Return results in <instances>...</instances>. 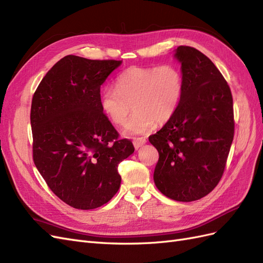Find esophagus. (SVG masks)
<instances>
[{"label":"esophagus","mask_w":263,"mask_h":263,"mask_svg":"<svg viewBox=\"0 0 263 263\" xmlns=\"http://www.w3.org/2000/svg\"><path fill=\"white\" fill-rule=\"evenodd\" d=\"M146 142H147V139H146V138H144V137H138V138H134L133 144H134L135 148L138 149V148L141 147L142 145H145Z\"/></svg>","instance_id":"34e87169"}]
</instances>
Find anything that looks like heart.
Wrapping results in <instances>:
<instances>
[{
    "mask_svg": "<svg viewBox=\"0 0 263 263\" xmlns=\"http://www.w3.org/2000/svg\"><path fill=\"white\" fill-rule=\"evenodd\" d=\"M115 86L101 92V108L115 125L126 124L134 113L126 132L140 135L149 132L156 122L162 124L177 112L182 100L183 77L173 65L130 67L116 78Z\"/></svg>",
    "mask_w": 263,
    "mask_h": 263,
    "instance_id": "1",
    "label": "heart"
}]
</instances>
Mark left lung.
I'll return each instance as SVG.
<instances>
[{
	"mask_svg": "<svg viewBox=\"0 0 263 263\" xmlns=\"http://www.w3.org/2000/svg\"><path fill=\"white\" fill-rule=\"evenodd\" d=\"M174 57L184 90L177 112L149 137L159 153L154 180L171 200L192 202L212 192L224 173L235 132L233 95L200 50L179 46Z\"/></svg>",
	"mask_w": 263,
	"mask_h": 263,
	"instance_id": "1",
	"label": "left lung"
}]
</instances>
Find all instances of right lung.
Here are the masks:
<instances>
[{
  "mask_svg": "<svg viewBox=\"0 0 263 263\" xmlns=\"http://www.w3.org/2000/svg\"><path fill=\"white\" fill-rule=\"evenodd\" d=\"M121 63L66 55L31 101L34 163L52 192L78 210L100 208L117 193V166L135 150L101 108V85Z\"/></svg>",
  "mask_w": 263,
  "mask_h": 263,
  "instance_id": "obj_1",
  "label": "right lung"
}]
</instances>
